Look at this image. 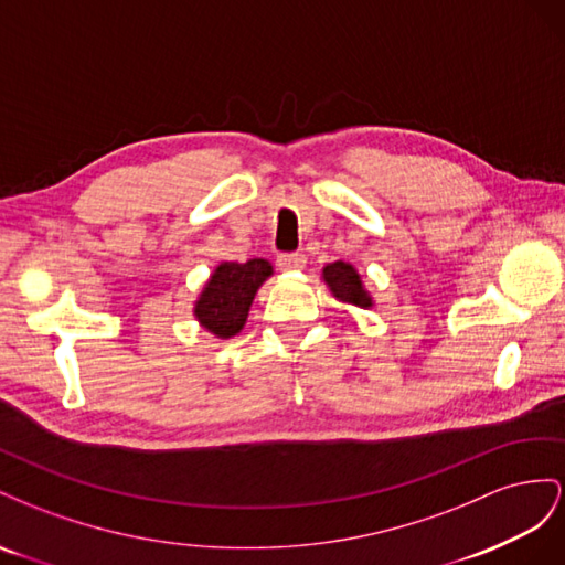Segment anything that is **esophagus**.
Segmentation results:
<instances>
[{
	"instance_id": "obj_1",
	"label": "esophagus",
	"mask_w": 565,
	"mask_h": 565,
	"mask_svg": "<svg viewBox=\"0 0 565 565\" xmlns=\"http://www.w3.org/2000/svg\"><path fill=\"white\" fill-rule=\"evenodd\" d=\"M277 263L281 269L286 271H294V269H302L305 263H308V257H305L302 253H281L277 257Z\"/></svg>"
}]
</instances>
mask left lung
Masks as SVG:
<instances>
[{
    "label": "left lung",
    "mask_w": 565,
    "mask_h": 565,
    "mask_svg": "<svg viewBox=\"0 0 565 565\" xmlns=\"http://www.w3.org/2000/svg\"><path fill=\"white\" fill-rule=\"evenodd\" d=\"M324 281L331 286V291L335 298H341L345 302L358 305V308H369L372 305V298L366 296L362 288L360 274L354 271L352 265L348 263H331L324 267Z\"/></svg>",
    "instance_id": "8db88e82"
}]
</instances>
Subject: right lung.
I'll use <instances>...</instances> for the list:
<instances>
[{
	"label": "right lung",
	"instance_id": "add662e5",
	"mask_svg": "<svg viewBox=\"0 0 565 565\" xmlns=\"http://www.w3.org/2000/svg\"><path fill=\"white\" fill-rule=\"evenodd\" d=\"M271 274L263 257L246 263H222L196 302L201 324L217 338H232L246 324L257 288Z\"/></svg>",
	"mask_w": 565,
	"mask_h": 565
}]
</instances>
